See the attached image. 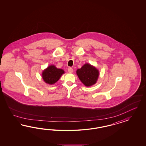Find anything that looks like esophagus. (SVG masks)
<instances>
[{
  "label": "esophagus",
  "instance_id": "esophagus-1",
  "mask_svg": "<svg viewBox=\"0 0 146 146\" xmlns=\"http://www.w3.org/2000/svg\"><path fill=\"white\" fill-rule=\"evenodd\" d=\"M68 72L69 73H72V72H73V70L72 68L69 67V68H68Z\"/></svg>",
  "mask_w": 146,
  "mask_h": 146
}]
</instances>
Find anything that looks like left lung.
Returning <instances> with one entry per match:
<instances>
[{
	"mask_svg": "<svg viewBox=\"0 0 146 146\" xmlns=\"http://www.w3.org/2000/svg\"><path fill=\"white\" fill-rule=\"evenodd\" d=\"M76 74L81 81L86 86L89 87L96 82L99 72L95 67L86 64L81 68L78 69Z\"/></svg>",
	"mask_w": 146,
	"mask_h": 146,
	"instance_id": "8db88e82",
	"label": "left lung"
}]
</instances>
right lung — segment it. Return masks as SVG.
Listing matches in <instances>:
<instances>
[{
  "mask_svg": "<svg viewBox=\"0 0 146 146\" xmlns=\"http://www.w3.org/2000/svg\"><path fill=\"white\" fill-rule=\"evenodd\" d=\"M63 73H64V70L57 68L54 65H51L43 72L42 77L46 83L52 84L60 79Z\"/></svg>",
  "mask_w": 146,
  "mask_h": 146,
  "instance_id": "1",
  "label": "right lung"
}]
</instances>
